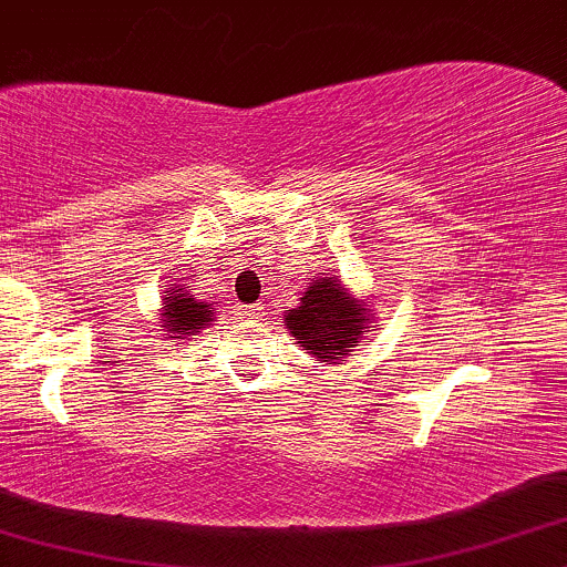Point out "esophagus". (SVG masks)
Masks as SVG:
<instances>
[{"instance_id": "obj_1", "label": "esophagus", "mask_w": 567, "mask_h": 567, "mask_svg": "<svg viewBox=\"0 0 567 567\" xmlns=\"http://www.w3.org/2000/svg\"><path fill=\"white\" fill-rule=\"evenodd\" d=\"M239 315L247 317V320H258V317H264V306H261V303L243 306V309H239Z\"/></svg>"}]
</instances>
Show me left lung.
Segmentation results:
<instances>
[{"label":"left lung","instance_id":"8db88e82","mask_svg":"<svg viewBox=\"0 0 567 567\" xmlns=\"http://www.w3.org/2000/svg\"><path fill=\"white\" fill-rule=\"evenodd\" d=\"M370 301L351 296L338 277H315L306 285L301 303L285 311L292 341L301 343L306 354L328 365H341L349 351L360 347L368 333Z\"/></svg>","mask_w":567,"mask_h":567}]
</instances>
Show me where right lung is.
I'll return each instance as SVG.
<instances>
[{
    "mask_svg": "<svg viewBox=\"0 0 567 567\" xmlns=\"http://www.w3.org/2000/svg\"><path fill=\"white\" fill-rule=\"evenodd\" d=\"M159 317V328L165 330V338L178 341V338L199 336L207 324L216 322V309H213V303L197 301L186 285H173V288L165 285Z\"/></svg>",
    "mask_w": 567,
    "mask_h": 567,
    "instance_id": "right-lung-1",
    "label": "right lung"
}]
</instances>
